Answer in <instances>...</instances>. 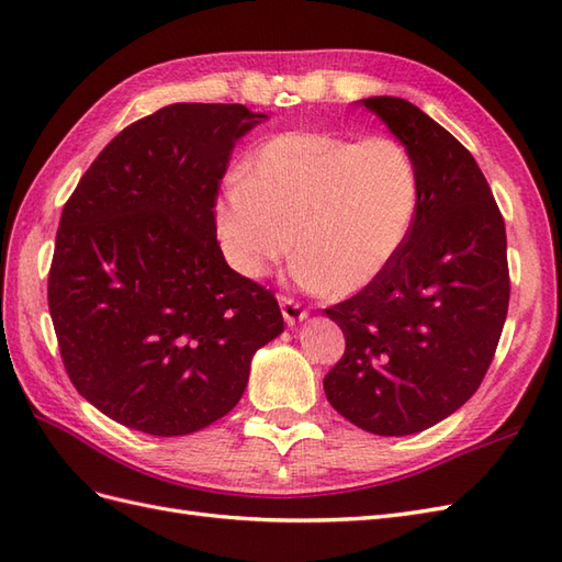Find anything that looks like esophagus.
Segmentation results:
<instances>
[{
    "instance_id": "34e87169",
    "label": "esophagus",
    "mask_w": 562,
    "mask_h": 562,
    "mask_svg": "<svg viewBox=\"0 0 562 562\" xmlns=\"http://www.w3.org/2000/svg\"><path fill=\"white\" fill-rule=\"evenodd\" d=\"M279 304H281V314H283L288 326H295V323H302L304 318H307V310H302V304H297L295 300L279 297Z\"/></svg>"
}]
</instances>
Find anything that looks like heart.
I'll return each instance as SVG.
<instances>
[{"label": "heart", "instance_id": "b5f03b06", "mask_svg": "<svg viewBox=\"0 0 562 562\" xmlns=\"http://www.w3.org/2000/svg\"><path fill=\"white\" fill-rule=\"evenodd\" d=\"M417 164L401 140L293 131L267 140L232 171L213 203L229 267L246 279L295 250L293 279L349 297L394 265L419 211Z\"/></svg>", "mask_w": 562, "mask_h": 562}]
</instances>
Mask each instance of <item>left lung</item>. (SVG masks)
<instances>
[{
    "mask_svg": "<svg viewBox=\"0 0 562 562\" xmlns=\"http://www.w3.org/2000/svg\"><path fill=\"white\" fill-rule=\"evenodd\" d=\"M417 164L411 239L366 291L326 310L347 349L323 380L335 411L378 436H411L481 386L508 310L506 229L471 151L413 103L359 100Z\"/></svg>",
    "mask_w": 562,
    "mask_h": 562,
    "instance_id": "8db88e82",
    "label": "left lung"
}]
</instances>
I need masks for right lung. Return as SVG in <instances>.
Wrapping results in <instances>:
<instances>
[{"label":"right lung","mask_w":562,"mask_h":562,"mask_svg":"<svg viewBox=\"0 0 562 562\" xmlns=\"http://www.w3.org/2000/svg\"><path fill=\"white\" fill-rule=\"evenodd\" d=\"M267 114L176 103L126 126L67 199L48 312L67 375L110 419L187 436L241 401L279 302L236 274L213 203L234 145Z\"/></svg>","instance_id":"right-lung-1"}]
</instances>
